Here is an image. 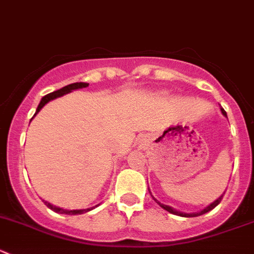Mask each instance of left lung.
Returning <instances> with one entry per match:
<instances>
[{
    "label": "left lung",
    "instance_id": "8db88e82",
    "mask_svg": "<svg viewBox=\"0 0 254 254\" xmlns=\"http://www.w3.org/2000/svg\"><path fill=\"white\" fill-rule=\"evenodd\" d=\"M220 110H222V114H223L224 116H227V113H226V111H224V109H220ZM149 193H150V190H149ZM150 195H151V193H150ZM151 196H153V195H151ZM153 199H154V200H155L156 203H158V204L160 205V207L163 208V209L168 210V212H169V213H172V214H175V215H181V217H188V218H189V217H198V215H202V214H204V213L209 212V210L214 209V208L217 207V205L219 204L220 202H222V199H223V194H222V195H220L219 198L217 199V200H214V202H213L212 204H210V205H208L207 208H204V209H203V210H200V212H198V213H182V212H179V210H175L174 208L169 207V205L162 204V203H160V202H158V200H156V199L154 198V196H153Z\"/></svg>",
    "mask_w": 254,
    "mask_h": 254
}]
</instances>
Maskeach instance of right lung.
Listing matches in <instances>:
<instances>
[{
    "label": "right lung",
    "mask_w": 254,
    "mask_h": 254,
    "mask_svg": "<svg viewBox=\"0 0 254 254\" xmlns=\"http://www.w3.org/2000/svg\"><path fill=\"white\" fill-rule=\"evenodd\" d=\"M87 86H89V84H86V82H73V84H70V85H67V86H64L63 89H60V90H56V91H54V92H50V94L45 95L44 98L41 99V101H40L39 106H37V109H36V113H35V115H36V114L39 113V111L41 110V109L44 108V106L46 105L47 103H49V101L54 100V99H56V98H60V96H63V95L67 94V92H71V91H72V90H76V89H82V87H87ZM35 115H34V116H35ZM34 116H32V119H34ZM44 203H45V204H46V207H49L50 209H51V210H54V212H56V213H61V214H70V215H75V214H82V213H86V212H89V210H91L92 208L98 207V205H99V204H98V205H95V207H92V208H87V209L67 210V209H63V208L55 207V205L50 204L49 202H45V200H44Z\"/></svg>",
    "instance_id": "add662e5"
}]
</instances>
